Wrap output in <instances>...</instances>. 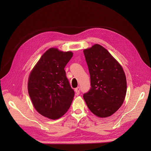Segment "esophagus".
<instances>
[{
	"instance_id": "1",
	"label": "esophagus",
	"mask_w": 151,
	"mask_h": 151,
	"mask_svg": "<svg viewBox=\"0 0 151 151\" xmlns=\"http://www.w3.org/2000/svg\"><path fill=\"white\" fill-rule=\"evenodd\" d=\"M80 87H78V88H76L75 89V92H76V93L77 95L80 94Z\"/></svg>"
}]
</instances>
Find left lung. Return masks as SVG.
<instances>
[{"instance_id": "1", "label": "left lung", "mask_w": 151, "mask_h": 151, "mask_svg": "<svg viewBox=\"0 0 151 151\" xmlns=\"http://www.w3.org/2000/svg\"><path fill=\"white\" fill-rule=\"evenodd\" d=\"M91 88L83 95L91 111L99 117L113 114L124 101L127 81L122 66L104 47L95 44L83 51Z\"/></svg>"}]
</instances>
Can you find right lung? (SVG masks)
Here are the masks:
<instances>
[{
	"instance_id": "obj_1",
	"label": "right lung",
	"mask_w": 151,
	"mask_h": 151,
	"mask_svg": "<svg viewBox=\"0 0 151 151\" xmlns=\"http://www.w3.org/2000/svg\"><path fill=\"white\" fill-rule=\"evenodd\" d=\"M73 56L71 51L47 50L30 73L28 92L35 109L41 115L58 119L69 109L75 92L64 68Z\"/></svg>"
}]
</instances>
